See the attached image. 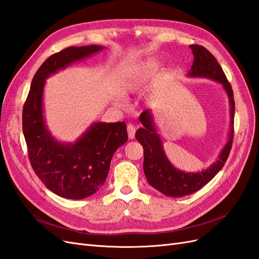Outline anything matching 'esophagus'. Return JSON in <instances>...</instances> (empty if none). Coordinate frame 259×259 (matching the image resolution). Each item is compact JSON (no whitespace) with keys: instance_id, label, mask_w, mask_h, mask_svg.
Wrapping results in <instances>:
<instances>
[{"instance_id":"34e87169","label":"esophagus","mask_w":259,"mask_h":259,"mask_svg":"<svg viewBox=\"0 0 259 259\" xmlns=\"http://www.w3.org/2000/svg\"><path fill=\"white\" fill-rule=\"evenodd\" d=\"M135 132H136V128H135L134 125L128 124V125H127V133H128L130 139H133V138L135 137Z\"/></svg>"}]
</instances>
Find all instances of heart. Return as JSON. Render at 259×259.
<instances>
[{"instance_id":"1","label":"heart","mask_w":259,"mask_h":259,"mask_svg":"<svg viewBox=\"0 0 259 259\" xmlns=\"http://www.w3.org/2000/svg\"><path fill=\"white\" fill-rule=\"evenodd\" d=\"M155 68H156V62H154V61L150 62V64L147 66V69L149 70V71H150V70H152V69H155ZM135 80L136 79H132V80H130V81L125 83V85H124V91L125 92L133 91V89H134V85H135Z\"/></svg>"}]
</instances>
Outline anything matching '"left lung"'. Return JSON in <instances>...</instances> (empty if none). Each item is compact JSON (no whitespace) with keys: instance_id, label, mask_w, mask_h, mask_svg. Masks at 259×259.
<instances>
[{"instance_id":"8db88e82","label":"left lung","mask_w":259,"mask_h":259,"mask_svg":"<svg viewBox=\"0 0 259 259\" xmlns=\"http://www.w3.org/2000/svg\"><path fill=\"white\" fill-rule=\"evenodd\" d=\"M189 48L194 56L191 70L188 73L192 77H207L221 83L229 97L230 103V133L228 143L219 154L216 162L199 173H186L171 165L163 150L162 140L156 133L153 116L149 110L144 111L139 116L143 128L136 132V139L144 148V171L148 183L156 190L167 197L179 198L200 190L203 186L209 183L219 170L223 168L228 159L233 140V120H234V99L231 85L227 80L221 65L216 58L205 48L192 44Z\"/></svg>"}]
</instances>
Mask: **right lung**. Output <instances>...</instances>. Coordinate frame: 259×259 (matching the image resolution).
I'll return each mask as SVG.
<instances>
[{"label":"right lung","instance_id":"add662e5","mask_svg":"<svg viewBox=\"0 0 259 259\" xmlns=\"http://www.w3.org/2000/svg\"><path fill=\"white\" fill-rule=\"evenodd\" d=\"M101 50L99 45L70 46L52 55L34 74L23 105L22 131L31 166L48 189L66 199L88 198L105 184L115 150L127 142L126 124L97 122L75 143H59L44 121V84L51 74Z\"/></svg>","mask_w":259,"mask_h":259}]
</instances>
